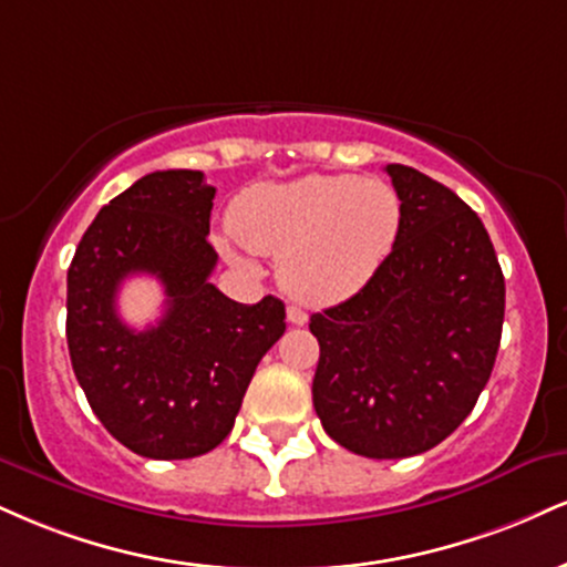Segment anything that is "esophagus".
<instances>
[{
    "label": "esophagus",
    "instance_id": "1",
    "mask_svg": "<svg viewBox=\"0 0 567 567\" xmlns=\"http://www.w3.org/2000/svg\"><path fill=\"white\" fill-rule=\"evenodd\" d=\"M288 322L296 327H303L306 322H309V313H306L301 306H288Z\"/></svg>",
    "mask_w": 567,
    "mask_h": 567
}]
</instances>
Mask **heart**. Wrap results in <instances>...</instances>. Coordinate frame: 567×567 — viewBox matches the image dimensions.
Masks as SVG:
<instances>
[{"instance_id":"obj_1","label":"heart","mask_w":567,"mask_h":567,"mask_svg":"<svg viewBox=\"0 0 567 567\" xmlns=\"http://www.w3.org/2000/svg\"><path fill=\"white\" fill-rule=\"evenodd\" d=\"M218 250L245 264L279 256V279L306 303L353 296L391 256L401 229V197L383 179L306 174L243 189Z\"/></svg>"}]
</instances>
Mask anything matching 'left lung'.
<instances>
[{"instance_id": "8db88e82", "label": "left lung", "mask_w": 567, "mask_h": 567, "mask_svg": "<svg viewBox=\"0 0 567 567\" xmlns=\"http://www.w3.org/2000/svg\"><path fill=\"white\" fill-rule=\"evenodd\" d=\"M401 197L391 256L349 301L311 313L313 409L324 433L370 460L439 446L494 370L504 277L483 221L417 168L385 166Z\"/></svg>"}]
</instances>
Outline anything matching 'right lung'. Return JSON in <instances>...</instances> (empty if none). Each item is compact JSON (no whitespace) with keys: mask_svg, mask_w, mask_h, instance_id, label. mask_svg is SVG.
<instances>
[{"mask_svg":"<svg viewBox=\"0 0 567 567\" xmlns=\"http://www.w3.org/2000/svg\"><path fill=\"white\" fill-rule=\"evenodd\" d=\"M214 195L203 172L142 176L102 206L68 269L79 385L105 431L150 460H189L227 439L258 361L285 332L279 298L237 303L208 282ZM132 274L155 276L167 292V311L145 331L114 309Z\"/></svg>","mask_w":567,"mask_h":567,"instance_id":"obj_1","label":"right lung"}]
</instances>
